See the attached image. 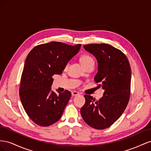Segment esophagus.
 Wrapping results in <instances>:
<instances>
[{
    "label": "esophagus",
    "instance_id": "34e87169",
    "mask_svg": "<svg viewBox=\"0 0 151 151\" xmlns=\"http://www.w3.org/2000/svg\"><path fill=\"white\" fill-rule=\"evenodd\" d=\"M80 93L78 92H76V91H73L71 93V95L73 96H78Z\"/></svg>",
    "mask_w": 151,
    "mask_h": 151
}]
</instances>
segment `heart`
<instances>
[{"instance_id":"heart-1","label":"heart","mask_w":151,"mask_h":151,"mask_svg":"<svg viewBox=\"0 0 151 151\" xmlns=\"http://www.w3.org/2000/svg\"><path fill=\"white\" fill-rule=\"evenodd\" d=\"M80 61L83 67L87 66L88 64L94 63V60L92 56L88 54H83L80 58ZM68 64L65 65V68H67Z\"/></svg>"}]
</instances>
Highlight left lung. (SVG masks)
I'll list each match as a JSON object with an SVG mask.
<instances>
[{"instance_id": "left-lung-1", "label": "left lung", "mask_w": 151, "mask_h": 151, "mask_svg": "<svg viewBox=\"0 0 151 151\" xmlns=\"http://www.w3.org/2000/svg\"><path fill=\"white\" fill-rule=\"evenodd\" d=\"M84 49L97 60L98 73L94 78L104 90L99 101L85 95L81 115L88 125L97 130L111 127L123 114L130 96L131 68L122 52L106 44H88Z\"/></svg>"}]
</instances>
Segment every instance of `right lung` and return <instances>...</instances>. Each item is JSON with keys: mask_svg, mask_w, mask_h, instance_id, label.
I'll list each match as a JSON object with an SVG mask.
<instances>
[{"mask_svg": "<svg viewBox=\"0 0 151 151\" xmlns=\"http://www.w3.org/2000/svg\"><path fill=\"white\" fill-rule=\"evenodd\" d=\"M81 44L70 45L51 42L29 52L21 75L19 97L29 118L41 127L51 125L61 118L71 98L69 90L57 95L51 90L52 76L61 75Z\"/></svg>", "mask_w": 151, "mask_h": 151, "instance_id": "obj_1", "label": "right lung"}]
</instances>
